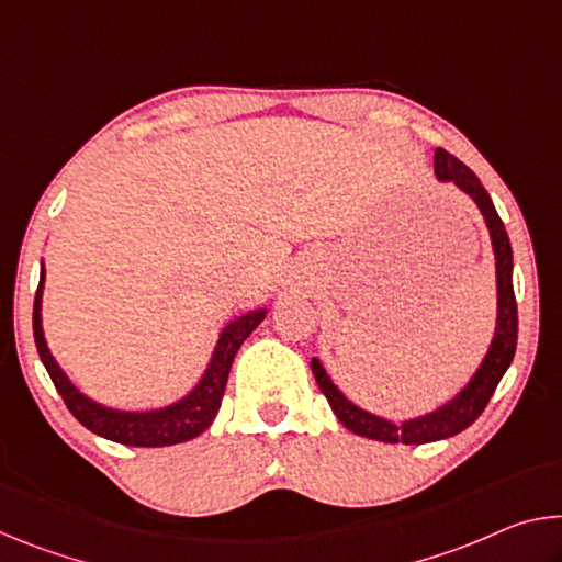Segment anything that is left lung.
I'll return each instance as SVG.
<instances>
[{
  "label": "left lung",
  "mask_w": 562,
  "mask_h": 562,
  "mask_svg": "<svg viewBox=\"0 0 562 562\" xmlns=\"http://www.w3.org/2000/svg\"><path fill=\"white\" fill-rule=\"evenodd\" d=\"M434 173L441 183H453L463 195H469L483 215V223L488 227L493 260H496V327H493L491 345L483 355L481 364L469 376L459 392L449 402L431 408V412L404 418L402 424L389 422V418L367 412L341 394V389L331 382L325 364L317 357H312V374H315L322 394L327 396L331 412L347 426L351 434L364 436V439L384 441V443H431L461 434L463 429L481 416L483 408L491 402L498 382L510 367L516 355L518 341V307L516 294H513V250L506 233V225L496 213L488 190L481 186L471 168H465L459 158L446 154L443 148H436L434 154Z\"/></svg>",
  "instance_id": "left-lung-1"
}]
</instances>
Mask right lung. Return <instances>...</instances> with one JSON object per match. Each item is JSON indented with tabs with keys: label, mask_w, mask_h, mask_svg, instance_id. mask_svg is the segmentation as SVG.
Segmentation results:
<instances>
[{
	"label": "right lung",
	"mask_w": 562,
	"mask_h": 562,
	"mask_svg": "<svg viewBox=\"0 0 562 562\" xmlns=\"http://www.w3.org/2000/svg\"><path fill=\"white\" fill-rule=\"evenodd\" d=\"M44 260H42V274H40V290H36L34 300V341L40 349V357L44 361L46 372H49L56 392L61 394L64 404L69 412L87 426L89 431L103 439L126 443V446H144V449H156V446H173L183 443L201 436L221 408L227 374H231L233 359L243 341L252 335V329L260 325L268 315V307H258L245 312V315L227 322L217 335L213 347L211 361H207L205 372L193 384L190 392H186L176 402L156 408H116L109 404H101L97 398L83 394L76 386L69 374L64 372L59 361L52 355L49 341L44 337V322H42V297H44Z\"/></svg>",
	"instance_id": "1"
}]
</instances>
